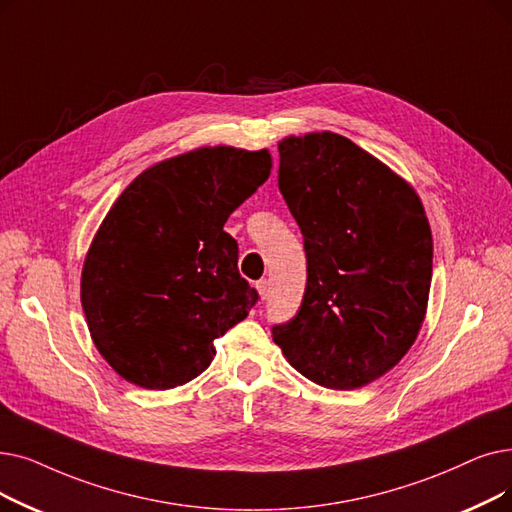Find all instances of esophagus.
<instances>
[{
	"mask_svg": "<svg viewBox=\"0 0 512 512\" xmlns=\"http://www.w3.org/2000/svg\"><path fill=\"white\" fill-rule=\"evenodd\" d=\"M257 291H259L261 299H268V297H270V293H272V282H270L268 278L259 280V282H257Z\"/></svg>",
	"mask_w": 512,
	"mask_h": 512,
	"instance_id": "esophagus-1",
	"label": "esophagus"
}]
</instances>
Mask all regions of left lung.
Masks as SVG:
<instances>
[{"instance_id":"1","label":"left lung","mask_w":512,"mask_h":512,"mask_svg":"<svg viewBox=\"0 0 512 512\" xmlns=\"http://www.w3.org/2000/svg\"><path fill=\"white\" fill-rule=\"evenodd\" d=\"M278 186L303 234L307 284L297 314L272 326L286 360L328 389L379 379L412 347L433 274L416 192L337 133L278 144Z\"/></svg>"}]
</instances>
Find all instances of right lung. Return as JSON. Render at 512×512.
I'll return each instance as SVG.
<instances>
[{
  "label": "right lung",
  "mask_w": 512,
  "mask_h": 512,
  "mask_svg": "<svg viewBox=\"0 0 512 512\" xmlns=\"http://www.w3.org/2000/svg\"><path fill=\"white\" fill-rule=\"evenodd\" d=\"M268 150L198 148L146 169L117 198L85 257L81 305L125 381L173 389L213 360V341L259 293L238 274L230 213L265 182Z\"/></svg>",
  "instance_id": "obj_1"
}]
</instances>
